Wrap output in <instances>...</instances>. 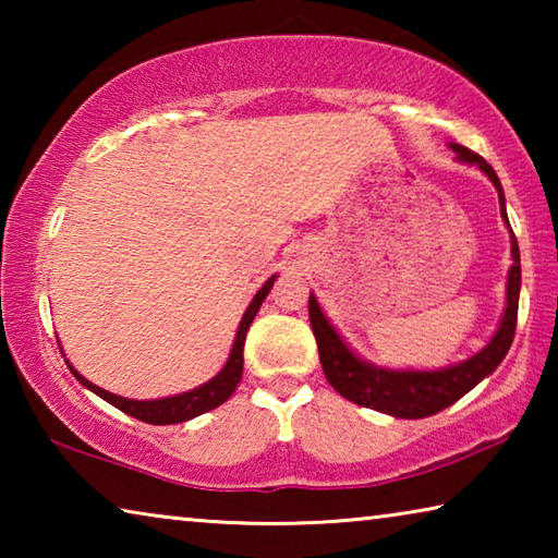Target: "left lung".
<instances>
[{"mask_svg": "<svg viewBox=\"0 0 558 558\" xmlns=\"http://www.w3.org/2000/svg\"><path fill=\"white\" fill-rule=\"evenodd\" d=\"M450 149L458 155V162L475 165L480 172H485L489 182L495 184L499 196V214H502L505 223L509 226L505 209V192L495 169L468 147L452 143ZM509 243H512L514 263L507 276V307L502 313V319H499L497 332L477 354H472L460 364L446 366V369H386V366H376L372 362H366V359L356 356L342 339V335L337 332L335 325L329 323L323 307H319L317 298L310 292V325H313V332L317 339L319 364H323V372L327 376V381L332 384V389L337 393H342L347 401L389 413L393 418H426V415L438 413L460 401L470 389H475L480 381L487 379V376L497 369L499 362L507 356L517 329L522 263H519V245L512 229H509Z\"/></svg>", "mask_w": 558, "mask_h": 558, "instance_id": "8db88e82", "label": "left lung"}]
</instances>
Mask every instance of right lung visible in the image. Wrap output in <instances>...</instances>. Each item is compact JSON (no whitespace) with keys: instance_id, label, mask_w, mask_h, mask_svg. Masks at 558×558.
<instances>
[{"instance_id":"right-lung-1","label":"right lung","mask_w":558,"mask_h":558,"mask_svg":"<svg viewBox=\"0 0 558 558\" xmlns=\"http://www.w3.org/2000/svg\"><path fill=\"white\" fill-rule=\"evenodd\" d=\"M278 276H270L266 282H263V288L253 295L248 310H245L243 317H241V325H239V332H235L233 339V347H231V354L226 359L223 369L209 379L202 386H196L192 391H184V393H177V396H165V399H153V401H137V399H125V396H118V393H110L106 389H100V386L90 384L86 376H81L78 372L73 369L71 362H65L71 366V372L75 379H78L86 389H90L96 396H100L102 401H108L120 409L122 413L132 415V418L137 421H145L149 426H169V423H184V421H192L196 415H202L206 411L216 409V405H221L223 401L231 399V393L235 391V386L241 381V374H243V342H245V335H248V327L253 323V317L263 305V300L268 298V292L272 288V282H276Z\"/></svg>"}]
</instances>
